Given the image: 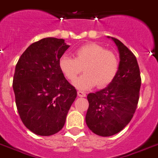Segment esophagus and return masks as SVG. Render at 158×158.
I'll use <instances>...</instances> for the list:
<instances>
[{
    "label": "esophagus",
    "mask_w": 158,
    "mask_h": 158,
    "mask_svg": "<svg viewBox=\"0 0 158 158\" xmlns=\"http://www.w3.org/2000/svg\"><path fill=\"white\" fill-rule=\"evenodd\" d=\"M77 95L78 97H81V98H85L86 96V94L85 92H82V91H80V90H79V91H77Z\"/></svg>",
    "instance_id": "obj_1"
}]
</instances>
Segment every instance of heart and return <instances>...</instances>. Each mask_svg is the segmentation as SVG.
<instances>
[{"mask_svg": "<svg viewBox=\"0 0 158 158\" xmlns=\"http://www.w3.org/2000/svg\"><path fill=\"white\" fill-rule=\"evenodd\" d=\"M74 58L63 55L59 59V69L64 77L73 82L82 72L85 74L74 82L77 88L87 89L97 85L105 88L114 80L119 70V60L113 51L99 44L86 43L73 52Z\"/></svg>", "mask_w": 158, "mask_h": 158, "instance_id": "heart-1", "label": "heart"}]
</instances>
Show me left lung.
<instances>
[{"mask_svg": "<svg viewBox=\"0 0 158 158\" xmlns=\"http://www.w3.org/2000/svg\"><path fill=\"white\" fill-rule=\"evenodd\" d=\"M120 54L119 70L106 88L87 96L86 124L95 134L110 137L129 123L137 109L141 78L135 55L123 43L112 37Z\"/></svg>", "mask_w": 158, "mask_h": 158, "instance_id": "obj_1", "label": "left lung"}]
</instances>
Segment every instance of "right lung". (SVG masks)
I'll return each mask as SVG.
<instances>
[{
  "mask_svg": "<svg viewBox=\"0 0 158 158\" xmlns=\"http://www.w3.org/2000/svg\"><path fill=\"white\" fill-rule=\"evenodd\" d=\"M69 45L47 37L30 44L19 58L13 81L15 101L23 124L35 134L50 136L62 129L77 98L58 62Z\"/></svg>",
  "mask_w": 158,
  "mask_h": 158,
  "instance_id": "1",
  "label": "right lung"
}]
</instances>
